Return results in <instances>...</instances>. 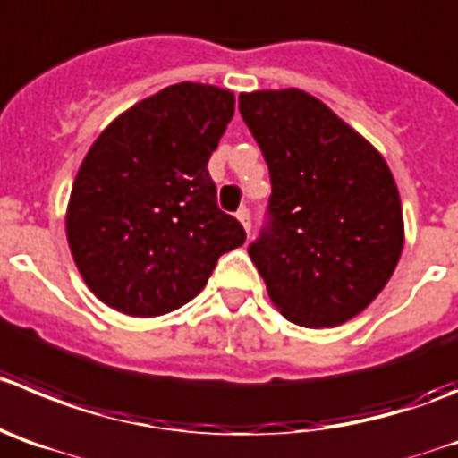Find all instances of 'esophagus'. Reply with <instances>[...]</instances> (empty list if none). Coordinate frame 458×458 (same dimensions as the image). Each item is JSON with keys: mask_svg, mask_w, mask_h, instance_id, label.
Listing matches in <instances>:
<instances>
[{"mask_svg": "<svg viewBox=\"0 0 458 458\" xmlns=\"http://www.w3.org/2000/svg\"><path fill=\"white\" fill-rule=\"evenodd\" d=\"M237 219L242 221V225L246 228V233H250V209L249 208H239Z\"/></svg>", "mask_w": 458, "mask_h": 458, "instance_id": "1", "label": "esophagus"}]
</instances>
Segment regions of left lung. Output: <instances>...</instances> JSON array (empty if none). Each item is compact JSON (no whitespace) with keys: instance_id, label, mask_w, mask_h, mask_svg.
I'll return each instance as SVG.
<instances>
[{"instance_id":"8db88e82","label":"left lung","mask_w":458,"mask_h":458,"mask_svg":"<svg viewBox=\"0 0 458 458\" xmlns=\"http://www.w3.org/2000/svg\"><path fill=\"white\" fill-rule=\"evenodd\" d=\"M271 176L249 255L273 305L305 327H335L373 302L403 253V205L384 157L301 89L239 94Z\"/></svg>"}]
</instances>
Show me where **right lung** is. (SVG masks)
<instances>
[{
	"label": "right lung",
	"mask_w": 458,
	"mask_h": 458,
	"mask_svg": "<svg viewBox=\"0 0 458 458\" xmlns=\"http://www.w3.org/2000/svg\"><path fill=\"white\" fill-rule=\"evenodd\" d=\"M234 114L228 89L176 83L114 119L85 156L67 242L94 296L160 316L199 296L224 253L246 242L216 203L208 160Z\"/></svg>",
	"instance_id": "1"
}]
</instances>
